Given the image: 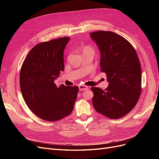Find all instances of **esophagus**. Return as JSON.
Segmentation results:
<instances>
[{
	"label": "esophagus",
	"mask_w": 159,
	"mask_h": 159,
	"mask_svg": "<svg viewBox=\"0 0 159 159\" xmlns=\"http://www.w3.org/2000/svg\"><path fill=\"white\" fill-rule=\"evenodd\" d=\"M88 89V87H87V86H85V85H79V90L80 91H84V90H86V89Z\"/></svg>",
	"instance_id": "34e87169"
}]
</instances>
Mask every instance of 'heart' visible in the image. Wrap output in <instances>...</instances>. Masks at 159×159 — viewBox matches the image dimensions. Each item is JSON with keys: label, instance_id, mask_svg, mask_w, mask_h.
Returning a JSON list of instances; mask_svg holds the SVG:
<instances>
[{"label": "heart", "instance_id": "1", "mask_svg": "<svg viewBox=\"0 0 159 159\" xmlns=\"http://www.w3.org/2000/svg\"><path fill=\"white\" fill-rule=\"evenodd\" d=\"M85 50H91V49L90 48H85Z\"/></svg>", "mask_w": 159, "mask_h": 159}]
</instances>
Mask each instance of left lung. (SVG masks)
<instances>
[{
    "instance_id": "left-lung-1",
    "label": "left lung",
    "mask_w": 159,
    "mask_h": 159,
    "mask_svg": "<svg viewBox=\"0 0 159 159\" xmlns=\"http://www.w3.org/2000/svg\"><path fill=\"white\" fill-rule=\"evenodd\" d=\"M90 36L100 52L101 71L107 74L109 86L103 90L92 87V103L97 112L110 119L128 114L141 93V67L133 46L110 31H97Z\"/></svg>"
}]
</instances>
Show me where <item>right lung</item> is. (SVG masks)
<instances>
[{
    "mask_svg": "<svg viewBox=\"0 0 159 159\" xmlns=\"http://www.w3.org/2000/svg\"><path fill=\"white\" fill-rule=\"evenodd\" d=\"M70 39L62 37L36 45L21 67L23 99L28 108L45 121H58L70 115L78 95V86L57 87L54 82L64 70V51Z\"/></svg>",
    "mask_w": 159,
    "mask_h": 159,
    "instance_id": "right-lung-1",
    "label": "right lung"
}]
</instances>
